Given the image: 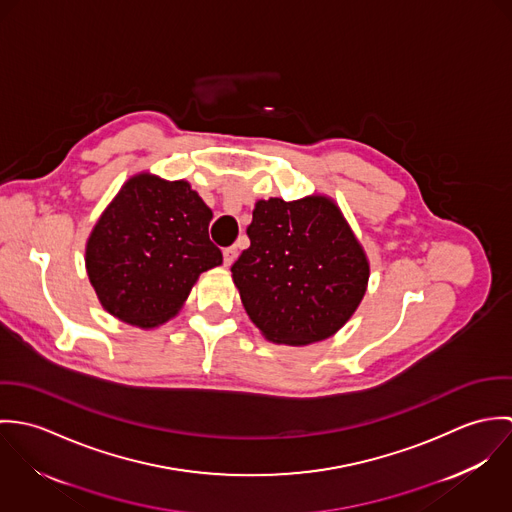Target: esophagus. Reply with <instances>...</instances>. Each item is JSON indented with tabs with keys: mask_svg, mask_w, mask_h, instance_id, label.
Here are the masks:
<instances>
[{
	"mask_svg": "<svg viewBox=\"0 0 512 512\" xmlns=\"http://www.w3.org/2000/svg\"><path fill=\"white\" fill-rule=\"evenodd\" d=\"M222 256H224V266H232V262L238 256V248L236 246H228V248L222 250Z\"/></svg>",
	"mask_w": 512,
	"mask_h": 512,
	"instance_id": "obj_1",
	"label": "esophagus"
}]
</instances>
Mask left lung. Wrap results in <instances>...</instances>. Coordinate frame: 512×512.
<instances>
[{"label": "left lung", "instance_id": "1", "mask_svg": "<svg viewBox=\"0 0 512 512\" xmlns=\"http://www.w3.org/2000/svg\"><path fill=\"white\" fill-rule=\"evenodd\" d=\"M250 248L232 264L250 321L272 343L303 347L335 335L365 297V248L327 195L260 199Z\"/></svg>", "mask_w": 512, "mask_h": 512}]
</instances>
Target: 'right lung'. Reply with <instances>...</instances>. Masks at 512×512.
<instances>
[{
  "mask_svg": "<svg viewBox=\"0 0 512 512\" xmlns=\"http://www.w3.org/2000/svg\"><path fill=\"white\" fill-rule=\"evenodd\" d=\"M211 219L189 181L132 175L86 240V274L100 305L140 329L173 319L199 276L222 264Z\"/></svg>",
  "mask_w": 512,
  "mask_h": 512,
  "instance_id": "obj_1",
  "label": "right lung"
}]
</instances>
